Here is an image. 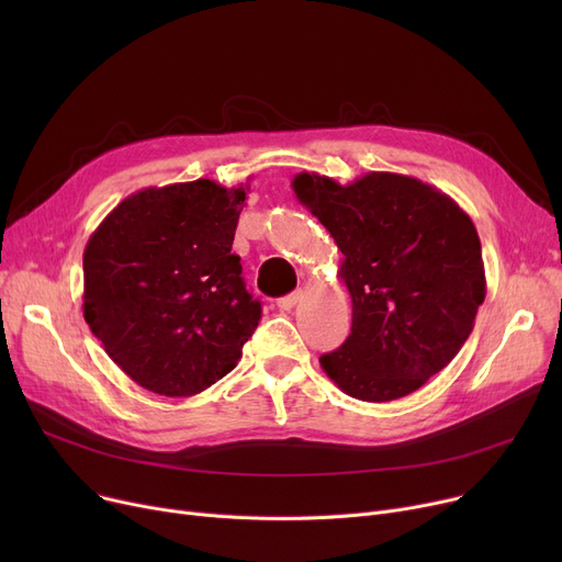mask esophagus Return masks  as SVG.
I'll return each mask as SVG.
<instances>
[{"mask_svg": "<svg viewBox=\"0 0 562 562\" xmlns=\"http://www.w3.org/2000/svg\"><path fill=\"white\" fill-rule=\"evenodd\" d=\"M301 299H303V291H293V293H289V296H284V299L278 301V307L289 312V310H293V307H296V305L301 303Z\"/></svg>", "mask_w": 562, "mask_h": 562, "instance_id": "1", "label": "esophagus"}]
</instances>
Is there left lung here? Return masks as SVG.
<instances>
[{
    "mask_svg": "<svg viewBox=\"0 0 562 562\" xmlns=\"http://www.w3.org/2000/svg\"><path fill=\"white\" fill-rule=\"evenodd\" d=\"M291 187L341 250L352 301L350 335L318 360L323 371L367 403L417 392L458 356L485 301L474 223L453 198L398 172L350 184L299 172Z\"/></svg>",
    "mask_w": 562,
    "mask_h": 562,
    "instance_id": "8db88e82",
    "label": "left lung"
}]
</instances>
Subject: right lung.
Segmentation results:
<instances>
[{"instance_id": "add662e5", "label": "right lung", "mask_w": 562, "mask_h": 562, "mask_svg": "<svg viewBox=\"0 0 562 562\" xmlns=\"http://www.w3.org/2000/svg\"><path fill=\"white\" fill-rule=\"evenodd\" d=\"M248 187L214 180L127 195L83 250V318L136 385L193 396L241 360L261 305L232 255Z\"/></svg>"}]
</instances>
